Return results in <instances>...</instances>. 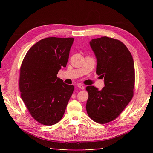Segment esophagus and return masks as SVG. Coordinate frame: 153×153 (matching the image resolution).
<instances>
[{
  "instance_id": "obj_1",
  "label": "esophagus",
  "mask_w": 153,
  "mask_h": 153,
  "mask_svg": "<svg viewBox=\"0 0 153 153\" xmlns=\"http://www.w3.org/2000/svg\"><path fill=\"white\" fill-rule=\"evenodd\" d=\"M78 87L80 88V89H84V88H85V87L83 85H82V84H78Z\"/></svg>"
}]
</instances>
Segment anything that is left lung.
I'll list each match as a JSON object with an SVG mask.
<instances>
[{"label": "left lung", "instance_id": "8db88e82", "mask_svg": "<svg viewBox=\"0 0 153 153\" xmlns=\"http://www.w3.org/2000/svg\"><path fill=\"white\" fill-rule=\"evenodd\" d=\"M90 45L97 59L96 73L104 78L101 91L90 85L86 110L90 118L100 124L114 121L131 100L135 87L132 55L123 42L103 36L92 39Z\"/></svg>", "mask_w": 153, "mask_h": 153}]
</instances>
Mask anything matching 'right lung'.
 I'll list each match as a JSON object with an SVG mask.
<instances>
[{"label":"right lung","instance_id":"obj_1","mask_svg":"<svg viewBox=\"0 0 153 153\" xmlns=\"http://www.w3.org/2000/svg\"><path fill=\"white\" fill-rule=\"evenodd\" d=\"M74 39L50 37L29 50L20 67L19 89L31 116L43 125L57 123L63 117L74 90L57 76L65 68Z\"/></svg>","mask_w":153,"mask_h":153}]
</instances>
